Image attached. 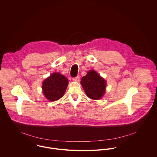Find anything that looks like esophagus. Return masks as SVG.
Here are the masks:
<instances>
[{
  "mask_svg": "<svg viewBox=\"0 0 157 157\" xmlns=\"http://www.w3.org/2000/svg\"><path fill=\"white\" fill-rule=\"evenodd\" d=\"M73 80H74V82H78L79 80H80V77H79V76H77L76 77H74V78H73Z\"/></svg>",
  "mask_w": 157,
  "mask_h": 157,
  "instance_id": "esophagus-1",
  "label": "esophagus"
}]
</instances>
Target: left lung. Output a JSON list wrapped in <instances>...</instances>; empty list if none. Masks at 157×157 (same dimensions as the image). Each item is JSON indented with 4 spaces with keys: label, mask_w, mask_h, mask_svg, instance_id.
I'll return each instance as SVG.
<instances>
[{
    "label": "left lung",
    "mask_w": 157,
    "mask_h": 157,
    "mask_svg": "<svg viewBox=\"0 0 157 157\" xmlns=\"http://www.w3.org/2000/svg\"><path fill=\"white\" fill-rule=\"evenodd\" d=\"M81 85L90 98L99 100L106 92V82L95 71L90 70L81 80Z\"/></svg>",
    "instance_id": "1"
}]
</instances>
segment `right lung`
Returning a JSON list of instances; mask_svg holds the SVG:
<instances>
[{
    "mask_svg": "<svg viewBox=\"0 0 157 157\" xmlns=\"http://www.w3.org/2000/svg\"><path fill=\"white\" fill-rule=\"evenodd\" d=\"M67 85L68 80L65 75L58 72H54L43 82L44 94L49 101L58 100L63 96Z\"/></svg>",
    "mask_w": 157,
    "mask_h": 157,
    "instance_id": "add662e5",
    "label": "right lung"
}]
</instances>
